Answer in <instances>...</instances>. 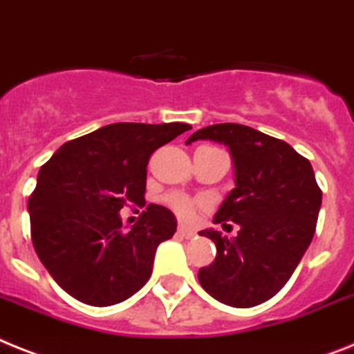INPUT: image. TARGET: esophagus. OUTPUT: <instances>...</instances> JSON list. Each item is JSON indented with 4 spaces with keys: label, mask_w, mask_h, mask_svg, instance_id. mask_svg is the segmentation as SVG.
Returning <instances> with one entry per match:
<instances>
[{
    "label": "esophagus",
    "mask_w": 354,
    "mask_h": 354,
    "mask_svg": "<svg viewBox=\"0 0 354 354\" xmlns=\"http://www.w3.org/2000/svg\"><path fill=\"white\" fill-rule=\"evenodd\" d=\"M178 234L182 237H185V239H192V237L196 236V232L192 230V228H187V227H178Z\"/></svg>",
    "instance_id": "obj_1"
}]
</instances>
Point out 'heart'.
Returning a JSON list of instances; mask_svg holds the SVG:
<instances>
[{
    "label": "heart",
    "instance_id": "b5f03b06",
    "mask_svg": "<svg viewBox=\"0 0 354 354\" xmlns=\"http://www.w3.org/2000/svg\"><path fill=\"white\" fill-rule=\"evenodd\" d=\"M165 205L172 212L176 214L178 218L183 219V221H189L192 219L196 212V201L191 200L189 196L183 194V192H171V194L165 196Z\"/></svg>",
    "mask_w": 354,
    "mask_h": 354
}]
</instances>
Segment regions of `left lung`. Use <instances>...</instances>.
Wrapping results in <instances>:
<instances>
[{"label": "left lung", "instance_id": "8db88e82", "mask_svg": "<svg viewBox=\"0 0 354 354\" xmlns=\"http://www.w3.org/2000/svg\"><path fill=\"white\" fill-rule=\"evenodd\" d=\"M214 140L230 149L236 187L214 216L234 221V239L209 228L200 236L216 245V259L198 272L203 290L232 308L266 302L288 283L313 239L322 205L311 163L286 142L241 124H214L187 144Z\"/></svg>", "mask_w": 354, "mask_h": 354}]
</instances>
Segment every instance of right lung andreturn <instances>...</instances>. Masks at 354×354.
<instances>
[{
	"mask_svg": "<svg viewBox=\"0 0 354 354\" xmlns=\"http://www.w3.org/2000/svg\"><path fill=\"white\" fill-rule=\"evenodd\" d=\"M189 124L118 122L62 144L37 174L28 200L32 243L53 281L73 299L113 306L151 277L156 248L176 232V218L147 205L126 232L120 209L145 203L154 151L189 131Z\"/></svg>",
	"mask_w": 354,
	"mask_h": 354,
	"instance_id": "1",
	"label": "right lung"
}]
</instances>
